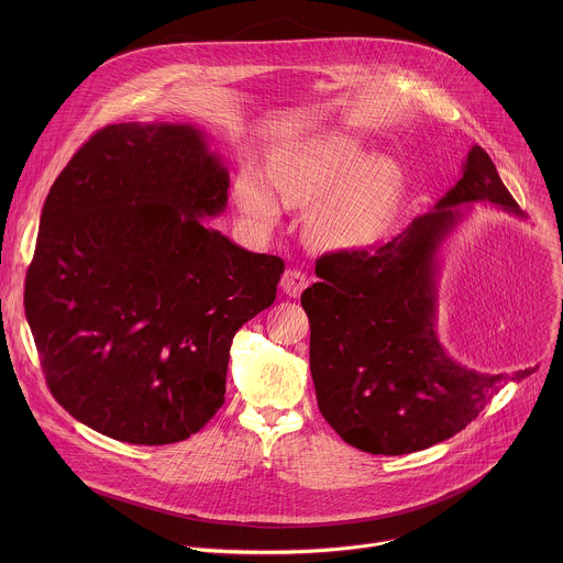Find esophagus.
Wrapping results in <instances>:
<instances>
[{"mask_svg": "<svg viewBox=\"0 0 563 563\" xmlns=\"http://www.w3.org/2000/svg\"><path fill=\"white\" fill-rule=\"evenodd\" d=\"M308 288V277L297 271V268H288L282 277V290L288 295V297H299L303 290Z\"/></svg>", "mask_w": 563, "mask_h": 563, "instance_id": "34e87169", "label": "esophagus"}]
</instances>
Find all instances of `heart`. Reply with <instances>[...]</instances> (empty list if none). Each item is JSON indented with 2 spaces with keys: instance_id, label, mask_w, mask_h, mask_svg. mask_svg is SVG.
<instances>
[{
  "instance_id": "b5f03b06",
  "label": "heart",
  "mask_w": 563,
  "mask_h": 563,
  "mask_svg": "<svg viewBox=\"0 0 563 563\" xmlns=\"http://www.w3.org/2000/svg\"><path fill=\"white\" fill-rule=\"evenodd\" d=\"M268 181L286 206H311L306 239L317 249H353L375 241L393 219L402 188V168L388 154H364L357 139L324 132L277 150ZM234 197L242 214L273 228L279 206L264 179L244 168Z\"/></svg>"
}]
</instances>
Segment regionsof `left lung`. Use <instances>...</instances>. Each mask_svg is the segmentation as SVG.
<instances>
[{
    "instance_id": "8db88e82",
    "label": "left lung",
    "mask_w": 563,
    "mask_h": 563,
    "mask_svg": "<svg viewBox=\"0 0 563 563\" xmlns=\"http://www.w3.org/2000/svg\"><path fill=\"white\" fill-rule=\"evenodd\" d=\"M489 201L525 217L479 145L460 181L390 242L317 260L301 295L310 319V371L322 418L373 455L429 449L466 429L507 382L451 360L435 333V253L462 221L464 203Z\"/></svg>"
}]
</instances>
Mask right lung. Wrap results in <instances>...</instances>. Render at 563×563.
<instances>
[{"label": "right lung", "mask_w": 563, "mask_h": 563, "mask_svg": "<svg viewBox=\"0 0 563 563\" xmlns=\"http://www.w3.org/2000/svg\"><path fill=\"white\" fill-rule=\"evenodd\" d=\"M228 188L188 123L106 125L56 177L23 303L49 393L86 427L161 446L225 401L232 340L286 268L203 225Z\"/></svg>", "instance_id": "right-lung-1"}]
</instances>
